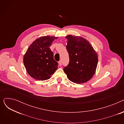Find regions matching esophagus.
Returning a JSON list of instances; mask_svg holds the SVG:
<instances>
[{"mask_svg": "<svg viewBox=\"0 0 124 124\" xmlns=\"http://www.w3.org/2000/svg\"><path fill=\"white\" fill-rule=\"evenodd\" d=\"M58 63H59V65L60 66H61L62 65V61H59Z\"/></svg>", "mask_w": 124, "mask_h": 124, "instance_id": "obj_1", "label": "esophagus"}]
</instances>
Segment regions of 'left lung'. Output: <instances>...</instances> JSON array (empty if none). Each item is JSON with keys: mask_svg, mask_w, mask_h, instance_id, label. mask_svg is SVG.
Masks as SVG:
<instances>
[{"mask_svg": "<svg viewBox=\"0 0 124 124\" xmlns=\"http://www.w3.org/2000/svg\"><path fill=\"white\" fill-rule=\"evenodd\" d=\"M66 49L69 63L64 71L69 80L77 84L89 80L95 73L98 57L92 45L85 39L68 35Z\"/></svg>", "mask_w": 124, "mask_h": 124, "instance_id": "left-lung-1", "label": "left lung"}]
</instances>
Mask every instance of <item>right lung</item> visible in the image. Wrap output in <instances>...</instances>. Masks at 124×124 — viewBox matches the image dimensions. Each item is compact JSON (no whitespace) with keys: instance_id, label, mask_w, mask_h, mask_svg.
I'll use <instances>...</instances> for the list:
<instances>
[{"instance_id":"1","label":"right lung","mask_w":124,"mask_h":124,"mask_svg":"<svg viewBox=\"0 0 124 124\" xmlns=\"http://www.w3.org/2000/svg\"><path fill=\"white\" fill-rule=\"evenodd\" d=\"M57 37L43 36L30 45L23 56V63L28 74L38 80L49 79L58 68L50 47Z\"/></svg>"}]
</instances>
